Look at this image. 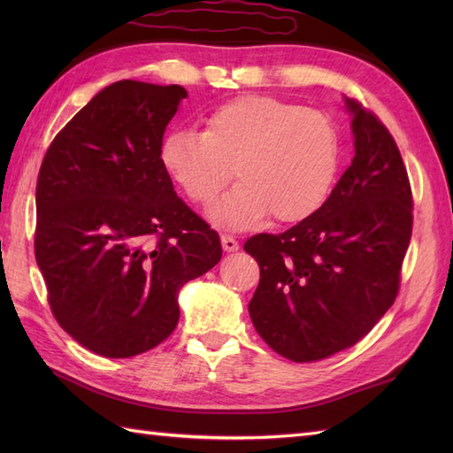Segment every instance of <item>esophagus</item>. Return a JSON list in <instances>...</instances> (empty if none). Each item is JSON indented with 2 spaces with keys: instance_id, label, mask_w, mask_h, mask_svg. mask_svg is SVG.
<instances>
[{
  "instance_id": "1",
  "label": "esophagus",
  "mask_w": 453,
  "mask_h": 453,
  "mask_svg": "<svg viewBox=\"0 0 453 453\" xmlns=\"http://www.w3.org/2000/svg\"><path fill=\"white\" fill-rule=\"evenodd\" d=\"M221 247H224V251L234 253L239 249V243H237V239L232 235H221Z\"/></svg>"
}]
</instances>
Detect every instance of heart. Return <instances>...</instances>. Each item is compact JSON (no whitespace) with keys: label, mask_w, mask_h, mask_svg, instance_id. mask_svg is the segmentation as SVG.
I'll use <instances>...</instances> for the list:
<instances>
[{"label":"heart","mask_w":453,"mask_h":453,"mask_svg":"<svg viewBox=\"0 0 453 453\" xmlns=\"http://www.w3.org/2000/svg\"><path fill=\"white\" fill-rule=\"evenodd\" d=\"M163 171L188 200L206 206L235 175L242 179L210 210L226 227H249L273 214L296 224L323 206L339 167V138L329 119L266 95L219 104L204 130L177 128L159 143Z\"/></svg>","instance_id":"heart-1"}]
</instances>
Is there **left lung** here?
Returning a JSON list of instances; mask_svg holds the SVG:
<instances>
[{"mask_svg": "<svg viewBox=\"0 0 453 453\" xmlns=\"http://www.w3.org/2000/svg\"><path fill=\"white\" fill-rule=\"evenodd\" d=\"M354 157L331 196L284 234H258L245 251L261 268L249 315L292 362H315L368 334L399 290L412 232V196L389 130L344 99Z\"/></svg>", "mask_w": 453, "mask_h": 453, "instance_id": "left-lung-1", "label": "left lung"}]
</instances>
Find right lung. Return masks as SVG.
<instances>
[{
  "label": "right lung",
  "instance_id": "right-lung-1",
  "mask_svg": "<svg viewBox=\"0 0 453 453\" xmlns=\"http://www.w3.org/2000/svg\"><path fill=\"white\" fill-rule=\"evenodd\" d=\"M180 85L122 80L58 132L36 182L35 255L56 321L130 358L179 323V292L221 258L219 235L173 188L159 143Z\"/></svg>",
  "mask_w": 453,
  "mask_h": 453
}]
</instances>
